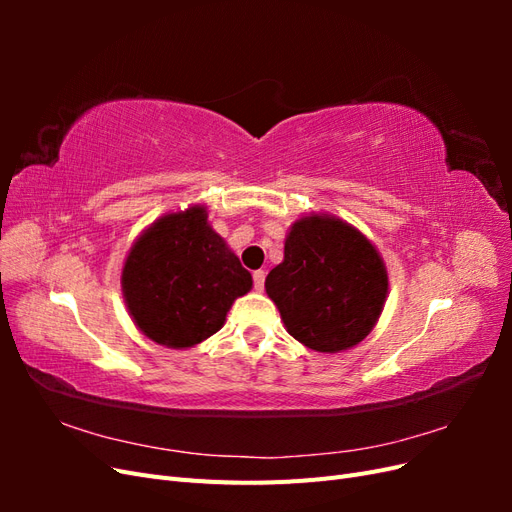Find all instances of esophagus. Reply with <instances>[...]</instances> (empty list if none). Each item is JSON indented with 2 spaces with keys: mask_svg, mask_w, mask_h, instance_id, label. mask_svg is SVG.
Masks as SVG:
<instances>
[{
  "mask_svg": "<svg viewBox=\"0 0 512 512\" xmlns=\"http://www.w3.org/2000/svg\"><path fill=\"white\" fill-rule=\"evenodd\" d=\"M254 288L258 292L265 290V271H254Z\"/></svg>",
  "mask_w": 512,
  "mask_h": 512,
  "instance_id": "obj_1",
  "label": "esophagus"
}]
</instances>
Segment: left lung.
Masks as SVG:
<instances>
[{"label": "left lung", "instance_id": "obj_1", "mask_svg": "<svg viewBox=\"0 0 512 512\" xmlns=\"http://www.w3.org/2000/svg\"><path fill=\"white\" fill-rule=\"evenodd\" d=\"M286 331L316 352H344L376 327L389 273L363 232L331 213H309L294 222L284 260L265 280Z\"/></svg>", "mask_w": 512, "mask_h": 512}]
</instances>
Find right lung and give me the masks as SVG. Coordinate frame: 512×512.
Wrapping results in <instances>:
<instances>
[{
  "label": "right lung",
  "mask_w": 512,
  "mask_h": 512,
  "mask_svg": "<svg viewBox=\"0 0 512 512\" xmlns=\"http://www.w3.org/2000/svg\"><path fill=\"white\" fill-rule=\"evenodd\" d=\"M205 205L168 211L149 224L123 260L121 292L136 329L185 350L218 333L252 290V275L209 224Z\"/></svg>",
  "instance_id": "add662e5"
}]
</instances>
